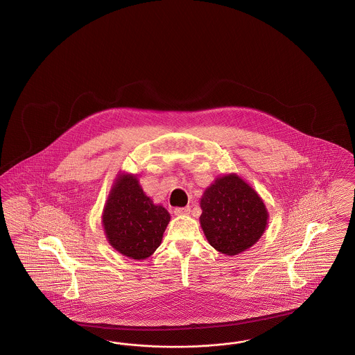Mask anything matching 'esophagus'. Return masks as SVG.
I'll return each mask as SVG.
<instances>
[{
  "label": "esophagus",
  "mask_w": 355,
  "mask_h": 355,
  "mask_svg": "<svg viewBox=\"0 0 355 355\" xmlns=\"http://www.w3.org/2000/svg\"><path fill=\"white\" fill-rule=\"evenodd\" d=\"M174 214L175 215H187V214H190V207H177V209H174Z\"/></svg>",
  "instance_id": "1"
}]
</instances>
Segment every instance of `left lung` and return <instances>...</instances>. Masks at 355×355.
I'll list each match as a JSON object with an SVG mask.
<instances>
[{"mask_svg":"<svg viewBox=\"0 0 355 355\" xmlns=\"http://www.w3.org/2000/svg\"><path fill=\"white\" fill-rule=\"evenodd\" d=\"M199 223L209 244L223 255L250 250L263 236L270 214L255 189L236 173L216 177L199 200Z\"/></svg>","mask_w":355,"mask_h":355,"instance_id":"obj_1","label":"left lung"}]
</instances>
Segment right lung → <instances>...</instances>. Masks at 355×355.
Returning <instances> with one entry per match:
<instances>
[{
	"instance_id": "1",
	"label": "right lung",
	"mask_w": 355,
	"mask_h": 355,
	"mask_svg": "<svg viewBox=\"0 0 355 355\" xmlns=\"http://www.w3.org/2000/svg\"><path fill=\"white\" fill-rule=\"evenodd\" d=\"M171 214L142 190L136 174L119 171L101 213L110 245L133 260H145L159 247Z\"/></svg>"
}]
</instances>
